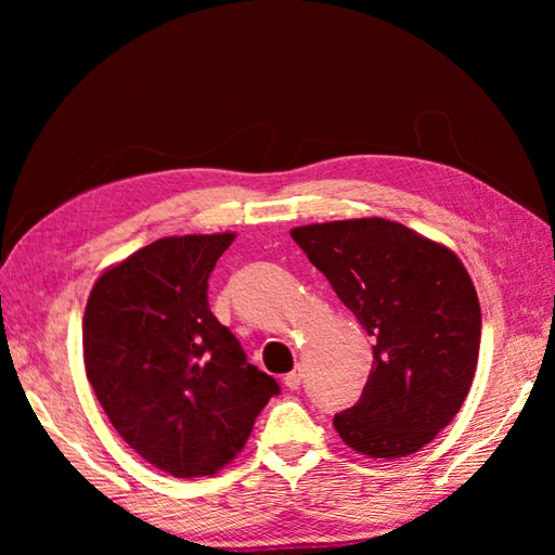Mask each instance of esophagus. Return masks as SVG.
Listing matches in <instances>:
<instances>
[{
	"label": "esophagus",
	"instance_id": "1",
	"mask_svg": "<svg viewBox=\"0 0 555 555\" xmlns=\"http://www.w3.org/2000/svg\"><path fill=\"white\" fill-rule=\"evenodd\" d=\"M300 379H304V370L296 367L294 372H288V374H286V377H284V384H286V387H288L291 391H294V389H298V387H300Z\"/></svg>",
	"mask_w": 555,
	"mask_h": 555
}]
</instances>
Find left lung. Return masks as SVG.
<instances>
[{"mask_svg": "<svg viewBox=\"0 0 555 555\" xmlns=\"http://www.w3.org/2000/svg\"><path fill=\"white\" fill-rule=\"evenodd\" d=\"M291 237L374 340L362 397L335 413V430L370 457L416 453L455 418L475 377L482 313L463 261L382 218L306 224Z\"/></svg>", "mask_w": 555, "mask_h": 555, "instance_id": "1", "label": "left lung"}]
</instances>
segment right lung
<instances>
[{
	"label": "right lung",
	"mask_w": 555,
	"mask_h": 555,
	"mask_svg": "<svg viewBox=\"0 0 555 555\" xmlns=\"http://www.w3.org/2000/svg\"><path fill=\"white\" fill-rule=\"evenodd\" d=\"M232 240L222 232L146 244L95 281L82 318L86 372L107 418L173 477L228 465L279 393L208 306V279Z\"/></svg>",
	"instance_id": "1"
}]
</instances>
